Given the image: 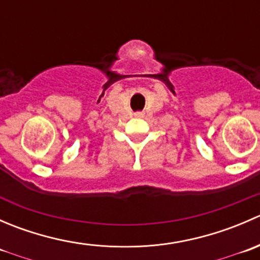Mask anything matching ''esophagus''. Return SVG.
I'll return each instance as SVG.
<instances>
[{"mask_svg": "<svg viewBox=\"0 0 260 260\" xmlns=\"http://www.w3.org/2000/svg\"><path fill=\"white\" fill-rule=\"evenodd\" d=\"M135 117H137V118L143 117V113H141V112H137V113H135Z\"/></svg>", "mask_w": 260, "mask_h": 260, "instance_id": "obj_1", "label": "esophagus"}]
</instances>
